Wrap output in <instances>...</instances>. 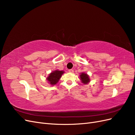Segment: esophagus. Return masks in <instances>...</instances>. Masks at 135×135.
<instances>
[{
    "mask_svg": "<svg viewBox=\"0 0 135 135\" xmlns=\"http://www.w3.org/2000/svg\"><path fill=\"white\" fill-rule=\"evenodd\" d=\"M69 73H74V70H73V69H69Z\"/></svg>",
    "mask_w": 135,
    "mask_h": 135,
    "instance_id": "obj_1",
    "label": "esophagus"
}]
</instances>
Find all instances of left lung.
<instances>
[{"instance_id":"8db88e82","label":"left lung","mask_w":135,"mask_h":135,"mask_svg":"<svg viewBox=\"0 0 135 135\" xmlns=\"http://www.w3.org/2000/svg\"><path fill=\"white\" fill-rule=\"evenodd\" d=\"M80 78L82 81V83L84 84H87L89 81V76L85 74V73H81L80 75Z\"/></svg>"}]
</instances>
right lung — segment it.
I'll return each instance as SVG.
<instances>
[{
    "label": "right lung",
    "instance_id": "1",
    "mask_svg": "<svg viewBox=\"0 0 135 135\" xmlns=\"http://www.w3.org/2000/svg\"><path fill=\"white\" fill-rule=\"evenodd\" d=\"M64 73V72L63 71L56 70L54 72L51 73L48 76L47 79L48 80V81L50 83L51 85L56 84L58 82L60 79V78L61 77V75L63 74Z\"/></svg>",
    "mask_w": 135,
    "mask_h": 135
}]
</instances>
